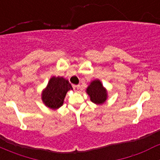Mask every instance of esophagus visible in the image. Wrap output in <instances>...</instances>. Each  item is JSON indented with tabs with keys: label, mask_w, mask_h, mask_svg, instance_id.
<instances>
[{
	"label": "esophagus",
	"mask_w": 160,
	"mask_h": 160,
	"mask_svg": "<svg viewBox=\"0 0 160 160\" xmlns=\"http://www.w3.org/2000/svg\"><path fill=\"white\" fill-rule=\"evenodd\" d=\"M73 90H74V91H76V92H77V91H78V90H79V86H76V85H73Z\"/></svg>",
	"instance_id": "34e87169"
}]
</instances>
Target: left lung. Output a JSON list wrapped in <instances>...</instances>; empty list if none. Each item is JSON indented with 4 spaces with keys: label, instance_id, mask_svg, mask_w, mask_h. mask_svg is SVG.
<instances>
[{
    "label": "left lung",
    "instance_id": "8db88e82",
    "mask_svg": "<svg viewBox=\"0 0 160 160\" xmlns=\"http://www.w3.org/2000/svg\"><path fill=\"white\" fill-rule=\"evenodd\" d=\"M86 92L89 95L90 101L97 105H102L107 101L108 94L107 90L103 87L102 83L99 79H94L90 82L87 87Z\"/></svg>",
    "mask_w": 160,
    "mask_h": 160
}]
</instances>
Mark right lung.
Listing matches in <instances>:
<instances>
[{"mask_svg": "<svg viewBox=\"0 0 160 160\" xmlns=\"http://www.w3.org/2000/svg\"><path fill=\"white\" fill-rule=\"evenodd\" d=\"M73 90L67 79L63 77L50 78L46 88L42 90V100L45 106L52 110H57L63 105L66 93Z\"/></svg>", "mask_w": 160, "mask_h": 160, "instance_id": "add662e5", "label": "right lung"}]
</instances>
